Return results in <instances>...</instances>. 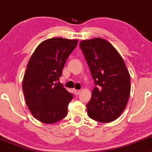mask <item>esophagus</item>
Masks as SVG:
<instances>
[{"mask_svg": "<svg viewBox=\"0 0 152 152\" xmlns=\"http://www.w3.org/2000/svg\"><path fill=\"white\" fill-rule=\"evenodd\" d=\"M74 93H75V94H76V95H78V94H80V93H81V91L74 90Z\"/></svg>", "mask_w": 152, "mask_h": 152, "instance_id": "esophagus-1", "label": "esophagus"}]
</instances>
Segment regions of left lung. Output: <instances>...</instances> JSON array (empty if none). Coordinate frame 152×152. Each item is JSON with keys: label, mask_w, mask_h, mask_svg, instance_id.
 <instances>
[{"label": "left lung", "mask_w": 152, "mask_h": 152, "mask_svg": "<svg viewBox=\"0 0 152 152\" xmlns=\"http://www.w3.org/2000/svg\"><path fill=\"white\" fill-rule=\"evenodd\" d=\"M96 87L86 105L88 115L100 122L116 120L127 106L130 76L115 48L107 40L94 38L79 44Z\"/></svg>", "instance_id": "1"}]
</instances>
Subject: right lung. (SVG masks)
I'll return each mask as SVG.
<instances>
[{"label":"right lung","mask_w":152,"mask_h":152,"mask_svg":"<svg viewBox=\"0 0 152 152\" xmlns=\"http://www.w3.org/2000/svg\"><path fill=\"white\" fill-rule=\"evenodd\" d=\"M77 43V39L61 37L45 40L29 60L23 80V91L32 115L43 123H54L68 113L73 95L57 81Z\"/></svg>","instance_id":"1"}]
</instances>
